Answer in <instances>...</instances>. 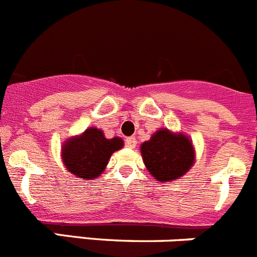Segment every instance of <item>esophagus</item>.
<instances>
[{
  "label": "esophagus",
  "instance_id": "1",
  "mask_svg": "<svg viewBox=\"0 0 257 257\" xmlns=\"http://www.w3.org/2000/svg\"><path fill=\"white\" fill-rule=\"evenodd\" d=\"M124 143H126V147L127 148H135L136 147V139L135 138H126V140H124Z\"/></svg>",
  "mask_w": 257,
  "mask_h": 257
}]
</instances>
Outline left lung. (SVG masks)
Masks as SVG:
<instances>
[{
	"mask_svg": "<svg viewBox=\"0 0 257 257\" xmlns=\"http://www.w3.org/2000/svg\"><path fill=\"white\" fill-rule=\"evenodd\" d=\"M141 154L150 175L162 182L180 178L195 162L194 148L187 136L176 135L167 128L157 131L145 141Z\"/></svg>",
	"mask_w": 257,
	"mask_h": 257,
	"instance_id": "8db88e82",
	"label": "left lung"
}]
</instances>
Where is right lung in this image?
<instances>
[{"mask_svg":"<svg viewBox=\"0 0 257 257\" xmlns=\"http://www.w3.org/2000/svg\"><path fill=\"white\" fill-rule=\"evenodd\" d=\"M122 147V139H105L102 131L90 127L79 138L66 141L62 159L72 175L84 180H94L104 171L112 153Z\"/></svg>","mask_w":257,"mask_h":257,"instance_id":"1","label":"right lung"}]
</instances>
